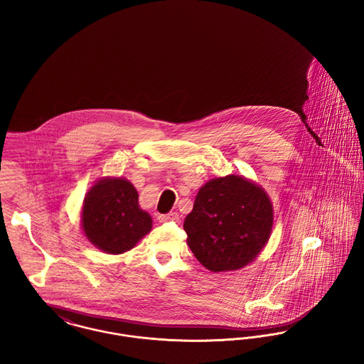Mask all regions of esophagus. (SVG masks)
<instances>
[{"label": "esophagus", "instance_id": "obj_1", "mask_svg": "<svg viewBox=\"0 0 364 364\" xmlns=\"http://www.w3.org/2000/svg\"><path fill=\"white\" fill-rule=\"evenodd\" d=\"M159 220H161V221H171V223H177V221H178V214L176 213V212L162 214V215H159Z\"/></svg>", "mask_w": 364, "mask_h": 364}]
</instances>
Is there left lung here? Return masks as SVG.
I'll return each mask as SVG.
<instances>
[{
    "label": "left lung",
    "instance_id": "8db88e82",
    "mask_svg": "<svg viewBox=\"0 0 364 364\" xmlns=\"http://www.w3.org/2000/svg\"><path fill=\"white\" fill-rule=\"evenodd\" d=\"M274 224L268 193L256 183L230 174L200 187L184 220L187 243L209 271H235L267 245Z\"/></svg>",
    "mask_w": 364,
    "mask_h": 364
}]
</instances>
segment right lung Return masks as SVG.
<instances>
[{
  "label": "right lung",
  "instance_id": "add662e5",
  "mask_svg": "<svg viewBox=\"0 0 364 364\" xmlns=\"http://www.w3.org/2000/svg\"><path fill=\"white\" fill-rule=\"evenodd\" d=\"M90 243L108 255L134 247L152 228L150 214L140 209L139 193L127 178H100L86 193L81 214Z\"/></svg>",
  "mask_w": 364,
  "mask_h": 364
}]
</instances>
